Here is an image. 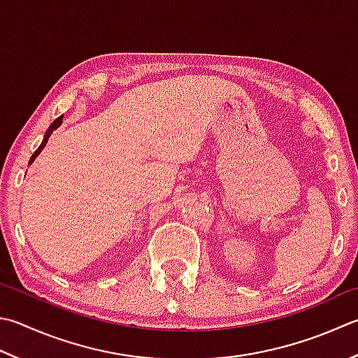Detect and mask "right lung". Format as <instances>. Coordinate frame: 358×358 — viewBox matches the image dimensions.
I'll use <instances>...</instances> for the list:
<instances>
[{"label":"right lung","mask_w":358,"mask_h":358,"mask_svg":"<svg viewBox=\"0 0 358 358\" xmlns=\"http://www.w3.org/2000/svg\"><path fill=\"white\" fill-rule=\"evenodd\" d=\"M62 121H63V115L62 116H59L57 119H55V121L51 124V125H49V129L46 130V133H45V138H43V141H41V144H40V147H38V149L37 150H35L34 153H32V157H31V161H29V166L34 163V159L35 158H37L38 155H40V152L41 150H43L45 149V145H46V143H48V139H49V136H51L52 135V131L55 130V129H59L60 127V125H62Z\"/></svg>","instance_id":"right-lung-1"}]
</instances>
